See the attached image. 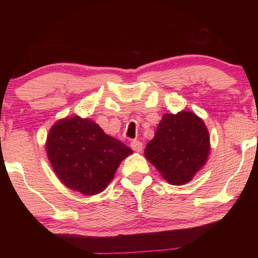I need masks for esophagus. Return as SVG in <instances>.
Masks as SVG:
<instances>
[{
  "label": "esophagus",
  "mask_w": 258,
  "mask_h": 258,
  "mask_svg": "<svg viewBox=\"0 0 258 258\" xmlns=\"http://www.w3.org/2000/svg\"><path fill=\"white\" fill-rule=\"evenodd\" d=\"M130 147H132V149L134 151H137V153H140V151H142V149H143L142 142H140V141H137V140H134L133 142L130 143Z\"/></svg>",
  "instance_id": "esophagus-1"
}]
</instances>
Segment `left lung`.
Wrapping results in <instances>:
<instances>
[{"instance_id":"8db88e82","label":"left lung","mask_w":258,"mask_h":258,"mask_svg":"<svg viewBox=\"0 0 258 258\" xmlns=\"http://www.w3.org/2000/svg\"><path fill=\"white\" fill-rule=\"evenodd\" d=\"M209 149V133L202 119L191 111H181L162 117L144 154L170 184L181 185L203 167Z\"/></svg>"}]
</instances>
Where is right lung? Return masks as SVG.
<instances>
[{"label": "right lung", "mask_w": 258, "mask_h": 258, "mask_svg": "<svg viewBox=\"0 0 258 258\" xmlns=\"http://www.w3.org/2000/svg\"><path fill=\"white\" fill-rule=\"evenodd\" d=\"M45 148L61 182L83 195L103 191L119 163L133 154L124 143L104 134L100 125L80 116L52 125Z\"/></svg>", "instance_id": "right-lung-1"}]
</instances>
